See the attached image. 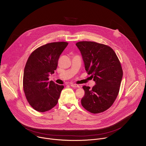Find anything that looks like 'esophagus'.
I'll return each mask as SVG.
<instances>
[{
    "label": "esophagus",
    "instance_id": "1",
    "mask_svg": "<svg viewBox=\"0 0 146 146\" xmlns=\"http://www.w3.org/2000/svg\"><path fill=\"white\" fill-rule=\"evenodd\" d=\"M70 86L71 87H75V88H79L80 87V86H78V85H77V84H70Z\"/></svg>",
    "mask_w": 146,
    "mask_h": 146
}]
</instances>
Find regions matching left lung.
I'll return each mask as SVG.
<instances>
[{"label":"left lung","instance_id":"left-lung-1","mask_svg":"<svg viewBox=\"0 0 146 146\" xmlns=\"http://www.w3.org/2000/svg\"><path fill=\"white\" fill-rule=\"evenodd\" d=\"M76 45L82 55L86 70L96 84L92 88L82 87L85 95L81 105L94 114L105 111L112 106L119 92L123 76L120 62L108 46L87 41Z\"/></svg>","mask_w":146,"mask_h":146}]
</instances>
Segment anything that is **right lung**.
Segmentation results:
<instances>
[{
    "label": "right lung",
    "instance_id": "1",
    "mask_svg": "<svg viewBox=\"0 0 146 146\" xmlns=\"http://www.w3.org/2000/svg\"><path fill=\"white\" fill-rule=\"evenodd\" d=\"M68 43L54 42L41 46L28 59L24 72L23 88L29 105L36 111L45 112L57 104L64 86L49 81L54 74L59 58Z\"/></svg>",
    "mask_w": 146,
    "mask_h": 146
}]
</instances>
